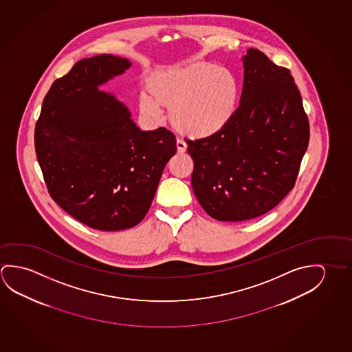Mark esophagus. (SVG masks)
Returning a JSON list of instances; mask_svg holds the SVG:
<instances>
[{
	"mask_svg": "<svg viewBox=\"0 0 352 352\" xmlns=\"http://www.w3.org/2000/svg\"><path fill=\"white\" fill-rule=\"evenodd\" d=\"M176 146H177V151L179 154H184L187 151V144L182 140H176Z\"/></svg>",
	"mask_w": 352,
	"mask_h": 352,
	"instance_id": "1",
	"label": "esophagus"
}]
</instances>
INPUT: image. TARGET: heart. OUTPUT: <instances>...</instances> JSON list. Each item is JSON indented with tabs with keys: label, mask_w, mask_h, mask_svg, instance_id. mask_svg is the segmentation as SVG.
Returning a JSON list of instances; mask_svg holds the SVG:
<instances>
[{
	"label": "heart",
	"mask_w": 352,
	"mask_h": 352,
	"mask_svg": "<svg viewBox=\"0 0 352 352\" xmlns=\"http://www.w3.org/2000/svg\"><path fill=\"white\" fill-rule=\"evenodd\" d=\"M148 94L140 95L142 112L151 118L170 109V122L190 138L221 132L237 110L240 88L234 74L212 62H190L151 76Z\"/></svg>",
	"instance_id": "b5f03b06"
}]
</instances>
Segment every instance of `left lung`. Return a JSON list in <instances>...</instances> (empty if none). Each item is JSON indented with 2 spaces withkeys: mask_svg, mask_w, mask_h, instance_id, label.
Listing matches in <instances>:
<instances>
[{
  "mask_svg": "<svg viewBox=\"0 0 352 352\" xmlns=\"http://www.w3.org/2000/svg\"><path fill=\"white\" fill-rule=\"evenodd\" d=\"M242 61L243 87L232 120L212 137L187 140L195 197L219 221H245L276 207L294 188L309 142L290 71L257 49H248Z\"/></svg>",
  "mask_w": 352,
  "mask_h": 352,
  "instance_id": "obj_1",
  "label": "left lung"
}]
</instances>
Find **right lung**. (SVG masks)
I'll list each match as a JSON object with an SVG mask.
<instances>
[{"instance_id":"obj_1","label":"right lung","mask_w":352,"mask_h":352,"mask_svg":"<svg viewBox=\"0 0 352 352\" xmlns=\"http://www.w3.org/2000/svg\"><path fill=\"white\" fill-rule=\"evenodd\" d=\"M129 67V60L112 55L77 62L51 85L34 133L51 198L101 231L131 229L143 220L176 154L170 131H140L122 102L99 90Z\"/></svg>"}]
</instances>
